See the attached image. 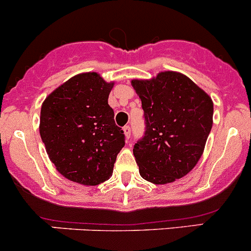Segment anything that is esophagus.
<instances>
[{
    "instance_id": "1",
    "label": "esophagus",
    "mask_w": 251,
    "mask_h": 251,
    "mask_svg": "<svg viewBox=\"0 0 251 251\" xmlns=\"http://www.w3.org/2000/svg\"><path fill=\"white\" fill-rule=\"evenodd\" d=\"M123 132H124V135H126V138H127V139H129V137H130V127H129V126H126V127L123 128Z\"/></svg>"
}]
</instances>
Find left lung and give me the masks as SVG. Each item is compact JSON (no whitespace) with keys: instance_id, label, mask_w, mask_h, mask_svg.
<instances>
[{"instance_id":"obj_1","label":"left lung","mask_w":251,"mask_h":251,"mask_svg":"<svg viewBox=\"0 0 251 251\" xmlns=\"http://www.w3.org/2000/svg\"><path fill=\"white\" fill-rule=\"evenodd\" d=\"M144 109L145 134L133 148L139 174L155 185L187 175L199 163L213 124V102L190 77L161 71L132 80Z\"/></svg>"}]
</instances>
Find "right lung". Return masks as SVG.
I'll list each match as a JSON object with an SVG mask.
<instances>
[{
    "instance_id": "1",
    "label": "right lung",
    "mask_w": 251,
    "mask_h": 251,
    "mask_svg": "<svg viewBox=\"0 0 251 251\" xmlns=\"http://www.w3.org/2000/svg\"><path fill=\"white\" fill-rule=\"evenodd\" d=\"M114 82L82 73L56 87L40 109L39 133L49 159L68 180L96 186L113 173L124 147L108 96Z\"/></svg>"
}]
</instances>
